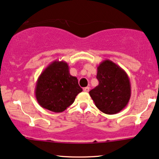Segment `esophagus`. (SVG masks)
Wrapping results in <instances>:
<instances>
[{"label":"esophagus","instance_id":"1","mask_svg":"<svg viewBox=\"0 0 159 159\" xmlns=\"http://www.w3.org/2000/svg\"><path fill=\"white\" fill-rule=\"evenodd\" d=\"M84 91L86 92H89V86H86V87L84 88Z\"/></svg>","mask_w":159,"mask_h":159}]
</instances>
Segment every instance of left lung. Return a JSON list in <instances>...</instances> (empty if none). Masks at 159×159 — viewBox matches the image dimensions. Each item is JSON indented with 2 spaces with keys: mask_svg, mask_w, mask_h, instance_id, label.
Listing matches in <instances>:
<instances>
[{
  "mask_svg": "<svg viewBox=\"0 0 159 159\" xmlns=\"http://www.w3.org/2000/svg\"><path fill=\"white\" fill-rule=\"evenodd\" d=\"M98 86L89 92L96 107L106 114H114L128 105L131 94L130 79L123 69L111 60L98 66Z\"/></svg>",
  "mask_w": 159,
  "mask_h": 159,
  "instance_id": "left-lung-1",
  "label": "left lung"
}]
</instances>
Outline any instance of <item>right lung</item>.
I'll return each instance as SVG.
<instances>
[{
	"mask_svg": "<svg viewBox=\"0 0 159 159\" xmlns=\"http://www.w3.org/2000/svg\"><path fill=\"white\" fill-rule=\"evenodd\" d=\"M82 91L78 78L70 75L67 62L56 60L40 74L34 93L40 106L59 113L72 105Z\"/></svg>",
	"mask_w": 159,
	"mask_h": 159,
	"instance_id": "1",
	"label": "right lung"
}]
</instances>
